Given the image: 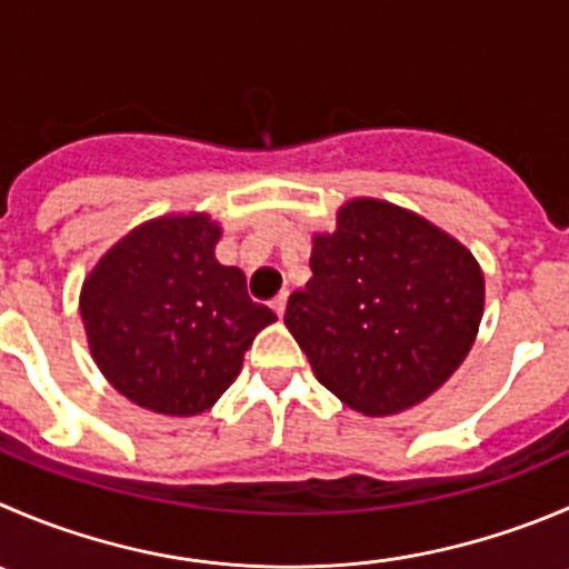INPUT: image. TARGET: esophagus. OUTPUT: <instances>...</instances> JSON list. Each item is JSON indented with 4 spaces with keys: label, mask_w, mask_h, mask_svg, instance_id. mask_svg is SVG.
Segmentation results:
<instances>
[{
    "label": "esophagus",
    "mask_w": 569,
    "mask_h": 569,
    "mask_svg": "<svg viewBox=\"0 0 569 569\" xmlns=\"http://www.w3.org/2000/svg\"><path fill=\"white\" fill-rule=\"evenodd\" d=\"M286 302H289V295H286V291H283V295H278V297H274V300H272V308H274V313H278V317H283Z\"/></svg>",
    "instance_id": "obj_1"
}]
</instances>
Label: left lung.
I'll use <instances>...</instances> for the list:
<instances>
[{"label":"left lung","instance_id":"8db88e82","mask_svg":"<svg viewBox=\"0 0 569 569\" xmlns=\"http://www.w3.org/2000/svg\"><path fill=\"white\" fill-rule=\"evenodd\" d=\"M306 289L286 328L345 406L386 417L422 402L459 369L483 317L470 250L422 217L380 200L347 202L317 236Z\"/></svg>","mask_w":569,"mask_h":569}]
</instances>
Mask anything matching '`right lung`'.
Segmentation results:
<instances>
[{
  "label": "right lung",
  "mask_w": 569,
  "mask_h": 569,
  "mask_svg": "<svg viewBox=\"0 0 569 569\" xmlns=\"http://www.w3.org/2000/svg\"><path fill=\"white\" fill-rule=\"evenodd\" d=\"M206 217H161L110 247L88 274L80 313L97 367L119 395L169 417L208 411L239 375L272 308L239 267L213 258Z\"/></svg>",
  "instance_id": "add662e5"
}]
</instances>
